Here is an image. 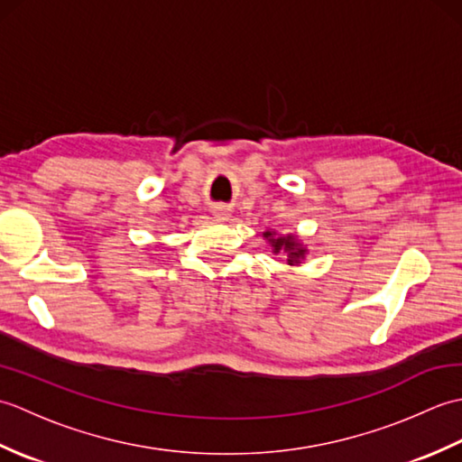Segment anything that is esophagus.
Returning a JSON list of instances; mask_svg holds the SVG:
<instances>
[{
	"label": "esophagus",
	"mask_w": 462,
	"mask_h": 462,
	"mask_svg": "<svg viewBox=\"0 0 462 462\" xmlns=\"http://www.w3.org/2000/svg\"><path fill=\"white\" fill-rule=\"evenodd\" d=\"M214 216L218 220H228L230 218V208H226V206H216Z\"/></svg>",
	"instance_id": "esophagus-1"
}]
</instances>
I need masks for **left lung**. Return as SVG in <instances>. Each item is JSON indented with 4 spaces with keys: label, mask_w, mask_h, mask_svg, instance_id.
<instances>
[{
    "label": "left lung",
    "mask_w": 462,
    "mask_h": 462,
    "mask_svg": "<svg viewBox=\"0 0 462 462\" xmlns=\"http://www.w3.org/2000/svg\"><path fill=\"white\" fill-rule=\"evenodd\" d=\"M268 234V232H266ZM272 242V246H273V252H288V262L290 263H298L301 258H303V254H306V250L303 248H298V244H296V240H293L291 236H286V238H273V240H270Z\"/></svg>",
    "instance_id": "left-lung-1"
}]
</instances>
